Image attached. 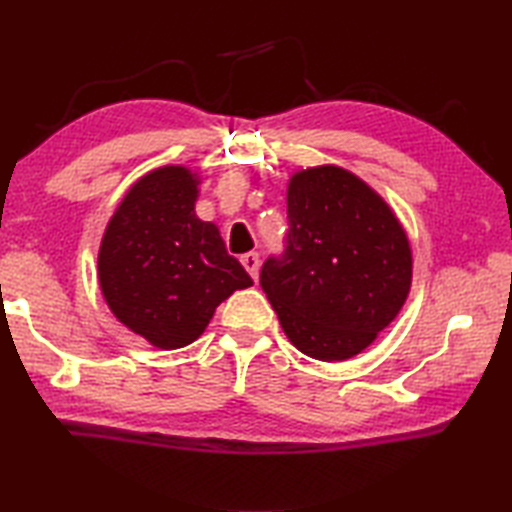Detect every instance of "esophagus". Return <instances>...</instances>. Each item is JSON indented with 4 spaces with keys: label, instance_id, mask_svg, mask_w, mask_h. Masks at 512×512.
Returning a JSON list of instances; mask_svg holds the SVG:
<instances>
[{
    "label": "esophagus",
    "instance_id": "1",
    "mask_svg": "<svg viewBox=\"0 0 512 512\" xmlns=\"http://www.w3.org/2000/svg\"><path fill=\"white\" fill-rule=\"evenodd\" d=\"M239 259H242V266L248 270V275L257 281V277H259V255L257 253H246Z\"/></svg>",
    "mask_w": 512,
    "mask_h": 512
}]
</instances>
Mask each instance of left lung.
<instances>
[{
	"label": "left lung",
	"mask_w": 512,
	"mask_h": 512,
	"mask_svg": "<svg viewBox=\"0 0 512 512\" xmlns=\"http://www.w3.org/2000/svg\"><path fill=\"white\" fill-rule=\"evenodd\" d=\"M286 250L262 284L290 343L345 361L398 317L411 288V246L396 213L352 171L301 169L288 182Z\"/></svg>",
	"instance_id": "8db88e82"
}]
</instances>
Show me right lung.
<instances>
[{
  "instance_id": "right-lung-1",
  "label": "right lung",
  "mask_w": 512,
  "mask_h": 512,
  "mask_svg": "<svg viewBox=\"0 0 512 512\" xmlns=\"http://www.w3.org/2000/svg\"><path fill=\"white\" fill-rule=\"evenodd\" d=\"M200 176L167 165L136 180L99 248V284L114 317L160 350L193 343L215 308L253 286L220 228L195 215Z\"/></svg>"
}]
</instances>
